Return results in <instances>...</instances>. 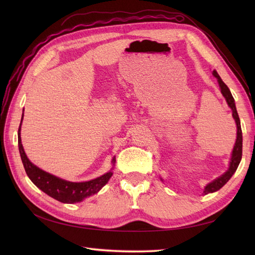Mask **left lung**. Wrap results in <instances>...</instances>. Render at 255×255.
<instances>
[{"mask_svg":"<svg viewBox=\"0 0 255 255\" xmlns=\"http://www.w3.org/2000/svg\"><path fill=\"white\" fill-rule=\"evenodd\" d=\"M213 74H214L215 78H217L218 83H219V87H220V90H221V94H222L223 97L226 98L228 105L231 107V110H232L233 118H234V120L236 122V126H237V138H236V142H235L234 149H233V152H232V158H231V161H230L229 170L225 174H222L221 176H219L218 179H216L212 183L207 184L206 187L204 188V191H203L204 195H207V194H210V192H214V191L219 190L223 186V185H225L231 179V177H232V175L236 171V169H237L239 163H241L242 155H243V133H242V128H241V120H239L238 114H237V111H236L234 98H233L232 94H231L229 87L227 86L225 83H223V81L221 80V78L218 75V73L216 71H213Z\"/></svg>","mask_w":255,"mask_h":255,"instance_id":"obj_1","label":"left lung"}]
</instances>
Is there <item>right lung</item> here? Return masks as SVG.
Segmentation results:
<instances>
[{"label": "right lung", "instance_id": "right-lung-1", "mask_svg": "<svg viewBox=\"0 0 255 255\" xmlns=\"http://www.w3.org/2000/svg\"><path fill=\"white\" fill-rule=\"evenodd\" d=\"M23 119V116H22ZM21 119V122H22ZM21 123L18 129V145L23 166H24L25 172L36 186L41 189L45 194L50 197L56 199L57 201L63 203H76L81 202L85 198H88L101 189L104 185L109 182L113 172L110 171L102 176H99L95 180L82 183H74L61 180L59 177L54 176L48 172H45L41 169L35 166L29 161L26 154L23 149L20 137ZM115 163V158L113 159Z\"/></svg>", "mask_w": 255, "mask_h": 255}]
</instances>
